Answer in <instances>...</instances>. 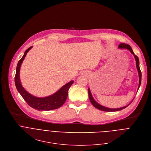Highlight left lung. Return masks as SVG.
<instances>
[{
    "mask_svg": "<svg viewBox=\"0 0 151 151\" xmlns=\"http://www.w3.org/2000/svg\"><path fill=\"white\" fill-rule=\"evenodd\" d=\"M118 48L119 49H121V50H123V49H126L127 50H129V51H130V52L134 56V59L136 60V68H137V72H138V75H139V86H138V88H137V91L140 86V83H141V80H142V73H141V71H140V67H139V58H137V56L136 55H135V54L133 53V50L132 48H131V47L128 45V44H120L119 46H118ZM88 95H89V100L91 103H92V104L98 110H100L101 111H107V112H113V111H120V110H122L125 108H126L132 102L133 99H132V101L127 105L124 106V107H120V108H116V109H112V108H109V107H106L105 106H103L101 104H99L98 103H97L95 100L94 99V98H93L92 96V95L91 93V90H90V88H88ZM134 99V98H133Z\"/></svg>",
    "mask_w": 151,
    "mask_h": 151,
    "instance_id": "1",
    "label": "left lung"
}]
</instances>
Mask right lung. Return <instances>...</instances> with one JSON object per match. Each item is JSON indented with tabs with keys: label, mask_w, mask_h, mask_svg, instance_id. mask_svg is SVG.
I'll list each match as a JSON object with an SVG mask.
<instances>
[{
	"label": "right lung",
	"mask_w": 151,
	"mask_h": 151,
	"mask_svg": "<svg viewBox=\"0 0 151 151\" xmlns=\"http://www.w3.org/2000/svg\"><path fill=\"white\" fill-rule=\"evenodd\" d=\"M32 47H30L25 52L22 58L18 62L15 77V83L18 92L21 95L27 103L32 108L38 111H48L57 109L62 107L65 103L68 95V91L70 86L73 83V81H70L68 83L62 86L58 91L52 95L45 97H38L32 95L27 92L22 86L20 80V69L21 65L29 50Z\"/></svg>",
	"instance_id": "right-lung-1"
}]
</instances>
